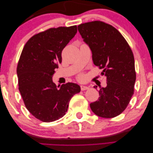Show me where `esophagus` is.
I'll list each match as a JSON object with an SVG mask.
<instances>
[{"label":"esophagus","instance_id":"esophagus-1","mask_svg":"<svg viewBox=\"0 0 153 153\" xmlns=\"http://www.w3.org/2000/svg\"><path fill=\"white\" fill-rule=\"evenodd\" d=\"M80 87H81V90H82V91L87 90V89H89V87L85 86V85H81Z\"/></svg>","mask_w":153,"mask_h":153}]
</instances>
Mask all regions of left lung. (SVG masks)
<instances>
[{
    "mask_svg": "<svg viewBox=\"0 0 153 153\" xmlns=\"http://www.w3.org/2000/svg\"><path fill=\"white\" fill-rule=\"evenodd\" d=\"M78 30L91 50L94 65L103 69L101 75L106 78V87L100 86L99 100L90 107L101 117L117 116L134 93L136 73L132 51L122 34L103 22L85 23L78 25Z\"/></svg>",
    "mask_w": 153,
    "mask_h": 153,
    "instance_id": "1",
    "label": "left lung"
}]
</instances>
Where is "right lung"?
<instances>
[{"instance_id":"add662e5","label":"right lung","mask_w":153,"mask_h":153,"mask_svg":"<svg viewBox=\"0 0 153 153\" xmlns=\"http://www.w3.org/2000/svg\"><path fill=\"white\" fill-rule=\"evenodd\" d=\"M77 32L76 25L51 28L32 37L25 45L17 66L18 85L27 109L46 123L62 117L80 87L68 82L57 86L52 76L62 62V51Z\"/></svg>"}]
</instances>
